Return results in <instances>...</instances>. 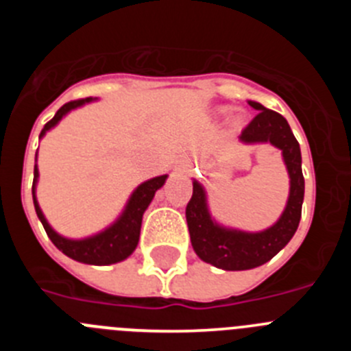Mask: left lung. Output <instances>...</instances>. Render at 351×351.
Wrapping results in <instances>:
<instances>
[{
    "label": "left lung",
    "instance_id": "1",
    "mask_svg": "<svg viewBox=\"0 0 351 351\" xmlns=\"http://www.w3.org/2000/svg\"><path fill=\"white\" fill-rule=\"evenodd\" d=\"M250 105L258 110V114L243 130L241 141L250 144L271 142L274 147L283 151V160L290 173V197L276 225L258 234H247L216 225L207 213L204 188L197 181L193 182V195L186 206L191 246L204 262L223 271H246L269 262L290 243L302 213L304 176L299 142L281 114L269 110L256 101H250Z\"/></svg>",
    "mask_w": 351,
    "mask_h": 351
}]
</instances>
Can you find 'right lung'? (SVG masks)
<instances>
[{"instance_id": "obj_1", "label": "right lung", "mask_w": 351, "mask_h": 351, "mask_svg": "<svg viewBox=\"0 0 351 351\" xmlns=\"http://www.w3.org/2000/svg\"><path fill=\"white\" fill-rule=\"evenodd\" d=\"M91 100L93 98H80V100H73L64 104L63 107L56 112V116L49 121L47 125L43 126L40 137H43L45 132L51 130L52 126L58 125V121H60L64 114L70 112L71 108L80 107V105L88 104V101ZM36 178H38V170H36L35 167L33 190H35ZM165 179L167 176H160V178L149 179L144 184L138 186L137 190L133 191L125 213L121 214V218L117 219L112 226H108L107 230L101 232V234L82 239V241H71V239H64L61 237V235L56 234L51 226H49L47 219L43 218V214L42 210H40L38 202H36L35 197H33V202H35L36 214H38L43 228H45L49 239L54 243V246L58 247V250L63 251L64 255L77 260V262L91 263V265H108V263H116L121 262V260H125L126 256L132 255L133 250L137 247L138 237H141V225L144 210L147 209V206L151 204L154 193L163 186Z\"/></svg>"}]
</instances>
